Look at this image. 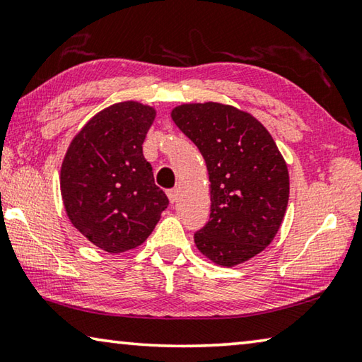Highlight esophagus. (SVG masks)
<instances>
[{
  "instance_id": "1",
  "label": "esophagus",
  "mask_w": 362,
  "mask_h": 362,
  "mask_svg": "<svg viewBox=\"0 0 362 362\" xmlns=\"http://www.w3.org/2000/svg\"><path fill=\"white\" fill-rule=\"evenodd\" d=\"M168 196H169V201L170 203H175L177 199H179V188H173V189H168Z\"/></svg>"
}]
</instances>
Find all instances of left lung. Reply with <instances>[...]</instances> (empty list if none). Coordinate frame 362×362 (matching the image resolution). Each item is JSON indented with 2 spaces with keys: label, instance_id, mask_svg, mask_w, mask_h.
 I'll return each mask as SVG.
<instances>
[{
  "label": "left lung",
  "instance_id": "left-lung-1",
  "mask_svg": "<svg viewBox=\"0 0 362 362\" xmlns=\"http://www.w3.org/2000/svg\"><path fill=\"white\" fill-rule=\"evenodd\" d=\"M198 146L211 182V217L194 233L199 252L222 267L260 254L283 223L289 173L269 132L252 115L216 102L173 110Z\"/></svg>",
  "mask_w": 362,
  "mask_h": 362
}]
</instances>
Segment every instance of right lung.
<instances>
[{
	"instance_id": "1",
	"label": "right lung",
	"mask_w": 362,
	"mask_h": 362,
	"mask_svg": "<svg viewBox=\"0 0 362 362\" xmlns=\"http://www.w3.org/2000/svg\"><path fill=\"white\" fill-rule=\"evenodd\" d=\"M155 115L139 102L115 103L76 134L64 158L60 189L66 216L110 254L140 246L169 204L142 151Z\"/></svg>"
}]
</instances>
